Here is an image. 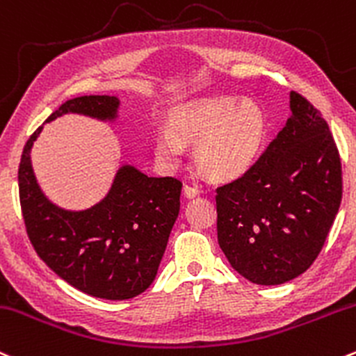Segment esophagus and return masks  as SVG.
Here are the masks:
<instances>
[{
  "instance_id": "esophagus-1",
  "label": "esophagus",
  "mask_w": 356,
  "mask_h": 356,
  "mask_svg": "<svg viewBox=\"0 0 356 356\" xmlns=\"http://www.w3.org/2000/svg\"><path fill=\"white\" fill-rule=\"evenodd\" d=\"M184 194L187 197H196L199 194V189L196 186H191V184H184Z\"/></svg>"
}]
</instances>
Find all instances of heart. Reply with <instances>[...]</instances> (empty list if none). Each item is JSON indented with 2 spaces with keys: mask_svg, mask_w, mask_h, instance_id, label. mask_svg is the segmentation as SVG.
I'll list each match as a JSON object with an SVG mask.
<instances>
[{
  "mask_svg": "<svg viewBox=\"0 0 356 356\" xmlns=\"http://www.w3.org/2000/svg\"><path fill=\"white\" fill-rule=\"evenodd\" d=\"M267 135V121L259 104L233 97H208L182 104L172 121L154 136L157 160L174 169L184 157L186 142H194V160L213 181H233L252 169Z\"/></svg>",
  "mask_w": 356,
  "mask_h": 356,
  "instance_id": "1",
  "label": "heart"
}]
</instances>
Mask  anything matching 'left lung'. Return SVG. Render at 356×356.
Instances as JSON below:
<instances>
[{
    "label": "left lung",
    "mask_w": 356,
    "mask_h": 356,
    "mask_svg": "<svg viewBox=\"0 0 356 356\" xmlns=\"http://www.w3.org/2000/svg\"><path fill=\"white\" fill-rule=\"evenodd\" d=\"M291 111L252 169L216 189L218 243L259 286L289 282L311 267L341 202V159L321 111L296 91Z\"/></svg>",
    "instance_id": "1"
}]
</instances>
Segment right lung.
<instances>
[{"label":"right lung","mask_w":356,"mask_h":356,"mask_svg":"<svg viewBox=\"0 0 356 356\" xmlns=\"http://www.w3.org/2000/svg\"><path fill=\"white\" fill-rule=\"evenodd\" d=\"M118 106L115 96L74 97L47 121L67 113L115 120ZM40 131L42 127L25 143L18 167L19 206L37 255L60 279L92 298L123 300L142 294L157 275L177 220L182 182L148 177L123 165L108 196L92 208H57L40 191L30 163V150Z\"/></svg>","instance_id":"1"}]
</instances>
